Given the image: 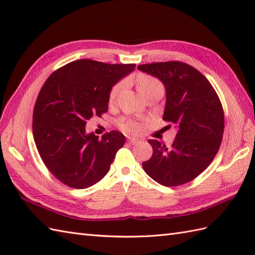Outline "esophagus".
Masks as SVG:
<instances>
[{
	"label": "esophagus",
	"mask_w": 255,
	"mask_h": 255,
	"mask_svg": "<svg viewBox=\"0 0 255 255\" xmlns=\"http://www.w3.org/2000/svg\"><path fill=\"white\" fill-rule=\"evenodd\" d=\"M127 142H128L129 144H136V143H138V139H134V138L128 137V139H127Z\"/></svg>",
	"instance_id": "esophagus-1"
}]
</instances>
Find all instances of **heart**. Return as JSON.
Returning <instances> with one entry per match:
<instances>
[{
	"mask_svg": "<svg viewBox=\"0 0 255 255\" xmlns=\"http://www.w3.org/2000/svg\"><path fill=\"white\" fill-rule=\"evenodd\" d=\"M136 83L139 91L141 92L143 95L147 94L149 91L156 88V86L161 85L159 80H156L155 78L151 77V75H148V74H139L136 78ZM122 89H123L122 82H118L113 86L110 92V96H108L110 104H114V103L116 102ZM119 127H121L123 131L130 134H138L142 129V126L138 122L130 121V119H123V121L119 122Z\"/></svg>",
	"mask_w": 255,
	"mask_h": 255,
	"instance_id": "obj_1",
	"label": "heart"
}]
</instances>
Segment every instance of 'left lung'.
I'll use <instances>...</instances> for the list:
<instances>
[{
    "label": "left lung",
    "mask_w": 255,
    "mask_h": 255,
    "mask_svg": "<svg viewBox=\"0 0 255 255\" xmlns=\"http://www.w3.org/2000/svg\"><path fill=\"white\" fill-rule=\"evenodd\" d=\"M138 69L164 84L163 121L177 129L170 148L149 140L153 153L142 163L143 170L163 186L191 182L207 169L223 140L225 116L219 97L209 81L187 63L154 62L140 64Z\"/></svg>",
    "instance_id": "left-lung-1"
}]
</instances>
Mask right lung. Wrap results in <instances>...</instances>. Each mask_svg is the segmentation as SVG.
Returning <instances> with one entry per match:
<instances>
[{
  "mask_svg": "<svg viewBox=\"0 0 255 255\" xmlns=\"http://www.w3.org/2000/svg\"><path fill=\"white\" fill-rule=\"evenodd\" d=\"M134 67L81 59L56 70L42 85L32 113L34 140L47 169L69 187L100 182L124 145L122 132L99 139L86 133L85 125L107 112L112 88Z\"/></svg>",
  "mask_w": 255,
  "mask_h": 255,
  "instance_id": "1",
  "label": "right lung"
}]
</instances>
